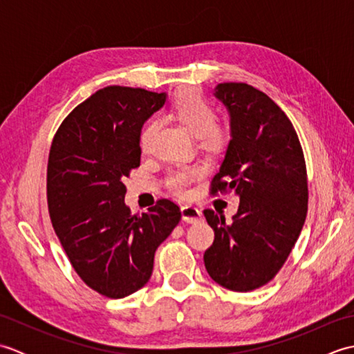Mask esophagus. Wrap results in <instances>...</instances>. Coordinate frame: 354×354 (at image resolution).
I'll return each mask as SVG.
<instances>
[{
  "instance_id": "obj_1",
  "label": "esophagus",
  "mask_w": 354,
  "mask_h": 354,
  "mask_svg": "<svg viewBox=\"0 0 354 354\" xmlns=\"http://www.w3.org/2000/svg\"><path fill=\"white\" fill-rule=\"evenodd\" d=\"M181 213H183V219L185 222H189V223H194V222H198V221L202 219L201 209L196 208L194 205H184L181 208Z\"/></svg>"
}]
</instances>
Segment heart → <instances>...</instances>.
<instances>
[{
	"instance_id": "heart-1",
	"label": "heart",
	"mask_w": 354,
	"mask_h": 354,
	"mask_svg": "<svg viewBox=\"0 0 354 354\" xmlns=\"http://www.w3.org/2000/svg\"><path fill=\"white\" fill-rule=\"evenodd\" d=\"M173 114L192 133L198 135L201 145L207 147H217L222 145L225 132L216 124V111L199 93L189 91L178 97L173 103ZM156 129V122H149L140 133V147L147 152L150 140ZM202 167L199 165H178L167 171L165 185L176 196H187L190 193L193 183L202 176Z\"/></svg>"
}]
</instances>
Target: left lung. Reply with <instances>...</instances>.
I'll list each match as a JSON object with an SVG mask.
<instances>
[{
    "mask_svg": "<svg viewBox=\"0 0 354 354\" xmlns=\"http://www.w3.org/2000/svg\"><path fill=\"white\" fill-rule=\"evenodd\" d=\"M231 115V141L209 194L236 192L237 214L227 223L204 209L214 242L204 254L207 272L234 292H250L278 274L307 216V170L295 127L278 104L242 82L216 86Z\"/></svg>",
    "mask_w": 354,
    "mask_h": 354,
    "instance_id": "8db88e82",
    "label": "left lung"
}]
</instances>
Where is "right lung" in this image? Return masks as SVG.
<instances>
[{
	"mask_svg": "<svg viewBox=\"0 0 354 354\" xmlns=\"http://www.w3.org/2000/svg\"><path fill=\"white\" fill-rule=\"evenodd\" d=\"M165 93L106 86L77 104L59 126L48 155L47 202L56 236L88 288L123 298L145 286L156 248L181 221L171 199L147 213L124 204L123 179L140 167L142 123Z\"/></svg>",
	"mask_w": 354,
	"mask_h": 354,
	"instance_id": "right-lung-1",
	"label": "right lung"
}]
</instances>
